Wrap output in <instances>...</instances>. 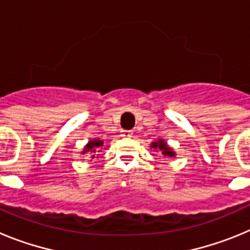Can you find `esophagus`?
<instances>
[{"label": "esophagus", "mask_w": 250, "mask_h": 250, "mask_svg": "<svg viewBox=\"0 0 250 250\" xmlns=\"http://www.w3.org/2000/svg\"><path fill=\"white\" fill-rule=\"evenodd\" d=\"M131 135L132 131H130V130H123V134H121V136H124V138H130Z\"/></svg>", "instance_id": "obj_1"}]
</instances>
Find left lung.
I'll return each instance as SVG.
<instances>
[{"label":"left lung","instance_id":"obj_1","mask_svg":"<svg viewBox=\"0 0 250 250\" xmlns=\"http://www.w3.org/2000/svg\"><path fill=\"white\" fill-rule=\"evenodd\" d=\"M151 147H158L159 150H161V151H163V154H164L165 156H167V155L173 156L174 155V152L171 151V150H170L169 147L167 146V144H165V143L163 140L158 141V143H154V144L151 145Z\"/></svg>","mask_w":250,"mask_h":250}]
</instances>
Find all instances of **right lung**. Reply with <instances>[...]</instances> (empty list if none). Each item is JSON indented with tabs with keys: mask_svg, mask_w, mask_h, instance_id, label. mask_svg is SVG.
I'll use <instances>...</instances> for the list:
<instances>
[{
	"mask_svg": "<svg viewBox=\"0 0 250 250\" xmlns=\"http://www.w3.org/2000/svg\"><path fill=\"white\" fill-rule=\"evenodd\" d=\"M101 145H103V141H101V140L90 141L89 145L86 146L85 151H91V152H90V154H92V152H96V151H98L99 147L101 146ZM83 154H85V152H83ZM95 155H96V154H94V155H92V158H94Z\"/></svg>",
	"mask_w": 250,
	"mask_h": 250,
	"instance_id": "1",
	"label": "right lung"
}]
</instances>
